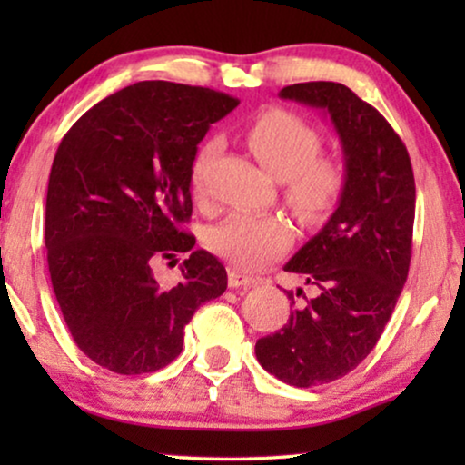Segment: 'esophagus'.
Segmentation results:
<instances>
[{"instance_id":"34e87169","label":"esophagus","mask_w":465,"mask_h":465,"mask_svg":"<svg viewBox=\"0 0 465 465\" xmlns=\"http://www.w3.org/2000/svg\"><path fill=\"white\" fill-rule=\"evenodd\" d=\"M258 283H260L258 277L243 275V272L234 269L228 271V285H231V288H247V285H258Z\"/></svg>"}]
</instances>
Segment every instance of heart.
I'll return each mask as SVG.
<instances>
[{"label":"heart","mask_w":465,"mask_h":465,"mask_svg":"<svg viewBox=\"0 0 465 465\" xmlns=\"http://www.w3.org/2000/svg\"><path fill=\"white\" fill-rule=\"evenodd\" d=\"M245 143L272 177L283 182L285 201L304 220L332 212L345 186V171L332 156H320L322 135L296 114L269 110L245 133ZM218 150L213 139L196 148L190 163L194 199L205 196V173ZM292 241V228L277 215L232 213L213 226L207 245L237 271H258L277 258Z\"/></svg>","instance_id":"b5f03b06"}]
</instances>
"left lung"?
I'll list each match as a JSON object with an SVG mask.
<instances>
[{
    "label": "left lung",
    "mask_w": 465,
    "mask_h": 465,
    "mask_svg": "<svg viewBox=\"0 0 465 465\" xmlns=\"http://www.w3.org/2000/svg\"><path fill=\"white\" fill-rule=\"evenodd\" d=\"M285 101L330 116L345 158V186L334 213L298 250L288 272L302 288L288 292L290 320L256 342L266 372L294 387L330 383L351 372L390 322L409 277L415 177L409 152L390 123L339 82H302L279 91Z\"/></svg>",
    "instance_id": "left-lung-1"
}]
</instances>
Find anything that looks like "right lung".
<instances>
[{"label": "right lung", "mask_w": 465, "mask_h": 465, "mask_svg": "<svg viewBox=\"0 0 465 465\" xmlns=\"http://www.w3.org/2000/svg\"><path fill=\"white\" fill-rule=\"evenodd\" d=\"M237 105L212 88L137 82L63 137L46 194L48 271L69 332L94 364L118 374L164 368L194 311L224 294L226 269L193 250L180 226L193 213L194 152ZM186 251L181 282L158 284L155 260Z\"/></svg>", "instance_id": "1"}]
</instances>
